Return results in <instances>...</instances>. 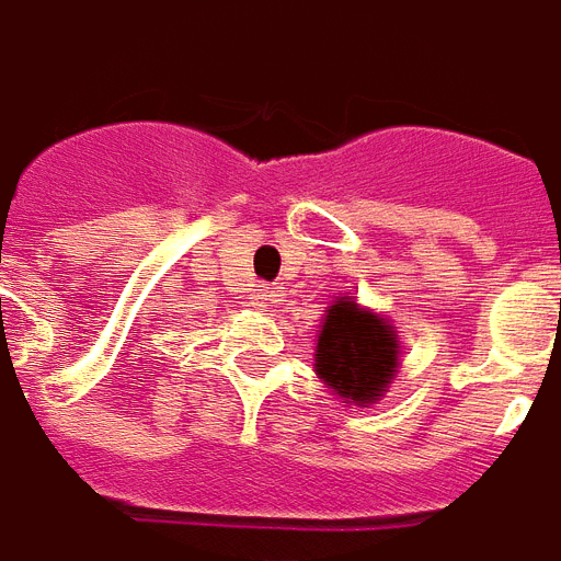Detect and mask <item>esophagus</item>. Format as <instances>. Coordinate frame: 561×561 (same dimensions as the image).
<instances>
[{
    "mask_svg": "<svg viewBox=\"0 0 561 561\" xmlns=\"http://www.w3.org/2000/svg\"><path fill=\"white\" fill-rule=\"evenodd\" d=\"M254 307H260V310H265V307L275 305V293L268 289V286H263V289H256L254 293V301H251Z\"/></svg>",
    "mask_w": 561,
    "mask_h": 561,
    "instance_id": "1",
    "label": "esophagus"
}]
</instances>
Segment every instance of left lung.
Segmentation results:
<instances>
[{"label":"left lung","mask_w":561,"mask_h":561,"mask_svg":"<svg viewBox=\"0 0 561 561\" xmlns=\"http://www.w3.org/2000/svg\"><path fill=\"white\" fill-rule=\"evenodd\" d=\"M316 376L345 405L369 408L396 381L402 340L387 316L357 305V296H336L325 307L316 336Z\"/></svg>","instance_id":"obj_1"}]
</instances>
